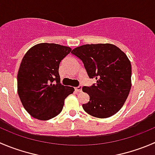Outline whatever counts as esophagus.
Returning a JSON list of instances; mask_svg holds the SVG:
<instances>
[{"label":"esophagus","mask_w":155,"mask_h":155,"mask_svg":"<svg viewBox=\"0 0 155 155\" xmlns=\"http://www.w3.org/2000/svg\"><path fill=\"white\" fill-rule=\"evenodd\" d=\"M75 91H78V92H80V91H82V86H81V85H79V86L76 87V88H75Z\"/></svg>","instance_id":"obj_1"}]
</instances>
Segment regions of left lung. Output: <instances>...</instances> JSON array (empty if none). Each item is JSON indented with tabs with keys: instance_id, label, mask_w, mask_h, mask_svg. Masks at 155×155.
I'll use <instances>...</instances> for the list:
<instances>
[{
	"instance_id": "8db88e82",
	"label": "left lung",
	"mask_w": 155,
	"mask_h": 155,
	"mask_svg": "<svg viewBox=\"0 0 155 155\" xmlns=\"http://www.w3.org/2000/svg\"><path fill=\"white\" fill-rule=\"evenodd\" d=\"M82 60L89 78L95 85L84 86L89 101L82 104L92 117L107 118L124 106L132 86L131 63L127 54L112 44L84 45L71 51Z\"/></svg>"
}]
</instances>
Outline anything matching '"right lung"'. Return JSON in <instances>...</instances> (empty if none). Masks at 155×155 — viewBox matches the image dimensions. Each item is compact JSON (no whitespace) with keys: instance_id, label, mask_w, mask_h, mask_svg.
<instances>
[{"instance_id":"add662e5","label":"right lung","mask_w":155,"mask_h":155,"mask_svg":"<svg viewBox=\"0 0 155 155\" xmlns=\"http://www.w3.org/2000/svg\"><path fill=\"white\" fill-rule=\"evenodd\" d=\"M67 46L40 43L24 55L17 74V91L25 110L40 120H48L62 111L64 100L74 88L61 85L59 65L70 53Z\"/></svg>"}]
</instances>
